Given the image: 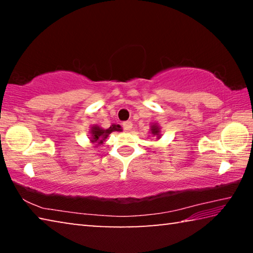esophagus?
I'll return each mask as SVG.
<instances>
[{"mask_svg":"<svg viewBox=\"0 0 253 253\" xmlns=\"http://www.w3.org/2000/svg\"><path fill=\"white\" fill-rule=\"evenodd\" d=\"M123 128H124V129H125L126 131L130 130L131 128H132V124H131V122H124V123H123Z\"/></svg>","mask_w":253,"mask_h":253,"instance_id":"obj_1","label":"esophagus"}]
</instances>
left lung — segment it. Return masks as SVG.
<instances>
[{
    "mask_svg": "<svg viewBox=\"0 0 253 253\" xmlns=\"http://www.w3.org/2000/svg\"><path fill=\"white\" fill-rule=\"evenodd\" d=\"M152 134L153 135H158L160 134V128H158L156 125L152 126Z\"/></svg>",
    "mask_w": 253,
    "mask_h": 253,
    "instance_id": "left-lung-1",
    "label": "left lung"
}]
</instances>
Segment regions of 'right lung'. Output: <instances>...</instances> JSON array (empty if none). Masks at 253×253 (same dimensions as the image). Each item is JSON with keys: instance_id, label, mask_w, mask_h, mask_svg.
<instances>
[{"instance_id": "obj_1", "label": "right lung", "mask_w": 253, "mask_h": 253, "mask_svg": "<svg viewBox=\"0 0 253 253\" xmlns=\"http://www.w3.org/2000/svg\"><path fill=\"white\" fill-rule=\"evenodd\" d=\"M122 128L119 125H111L108 129H101L100 127L93 126L91 129V142L97 143L98 145L104 143V140L108 137L110 132L113 131H121Z\"/></svg>"}]
</instances>
